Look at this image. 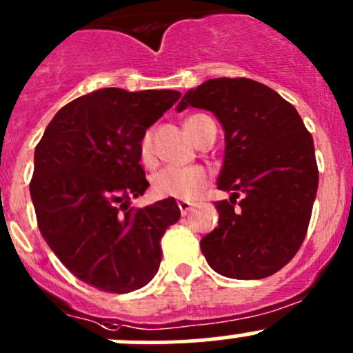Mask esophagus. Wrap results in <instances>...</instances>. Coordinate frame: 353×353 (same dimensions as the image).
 Returning a JSON list of instances; mask_svg holds the SVG:
<instances>
[{"label": "esophagus", "mask_w": 353, "mask_h": 353, "mask_svg": "<svg viewBox=\"0 0 353 353\" xmlns=\"http://www.w3.org/2000/svg\"><path fill=\"white\" fill-rule=\"evenodd\" d=\"M178 208H180L181 216H185L192 209V204L188 201H178Z\"/></svg>", "instance_id": "1"}]
</instances>
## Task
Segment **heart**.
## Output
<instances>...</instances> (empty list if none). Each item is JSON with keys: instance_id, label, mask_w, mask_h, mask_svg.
I'll return each mask as SVG.
<instances>
[{"instance_id": "1", "label": "heart", "mask_w": 353, "mask_h": 353, "mask_svg": "<svg viewBox=\"0 0 353 353\" xmlns=\"http://www.w3.org/2000/svg\"><path fill=\"white\" fill-rule=\"evenodd\" d=\"M205 118L204 114H194L185 121V130L190 135L192 141L197 137L195 125ZM141 159L145 165L152 163V132L148 130L141 139L139 145ZM209 183V175L201 166H187V168H176V166H168V168L159 170L152 175L151 187L156 197L159 199H180V201H192L197 199L202 192L205 190Z\"/></svg>"}]
</instances>
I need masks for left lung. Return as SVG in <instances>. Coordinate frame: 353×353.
Segmentation results:
<instances>
[{"mask_svg": "<svg viewBox=\"0 0 353 353\" xmlns=\"http://www.w3.org/2000/svg\"><path fill=\"white\" fill-rule=\"evenodd\" d=\"M216 114L225 130L218 228L201 240L216 273L261 280L292 261L305 239L319 172L312 135L288 101L250 79H211L176 106ZM243 195L239 203L236 197Z\"/></svg>", "mask_w": 353, "mask_h": 353, "instance_id": "left-lung-1", "label": "left lung"}]
</instances>
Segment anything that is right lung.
I'll use <instances>...</instances> for the list:
<instances>
[{"mask_svg":"<svg viewBox=\"0 0 353 353\" xmlns=\"http://www.w3.org/2000/svg\"><path fill=\"white\" fill-rule=\"evenodd\" d=\"M178 90H94L63 106L36 145L30 197L41 235L83 283L128 294L154 278L161 236L180 219L175 199L128 205L149 187L142 135Z\"/></svg>","mask_w":353,"mask_h":353,"instance_id":"add662e5","label":"right lung"}]
</instances>
